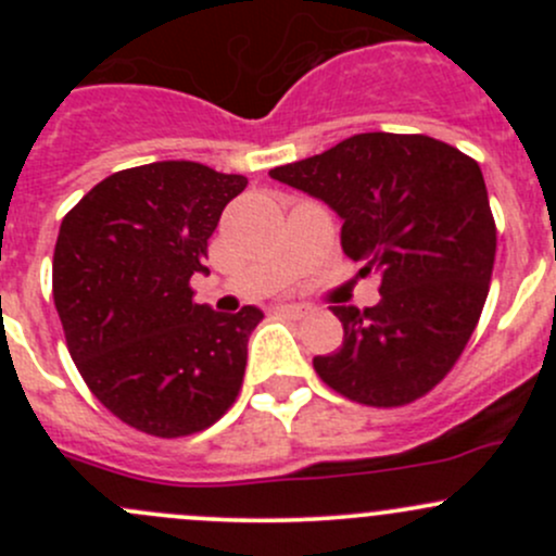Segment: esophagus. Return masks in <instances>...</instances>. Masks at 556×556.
I'll return each mask as SVG.
<instances>
[{
    "instance_id": "1",
    "label": "esophagus",
    "mask_w": 556,
    "mask_h": 556,
    "mask_svg": "<svg viewBox=\"0 0 556 556\" xmlns=\"http://www.w3.org/2000/svg\"><path fill=\"white\" fill-rule=\"evenodd\" d=\"M279 312L290 314V317H306V314H309L312 309H309V306H304V304H279Z\"/></svg>"
}]
</instances>
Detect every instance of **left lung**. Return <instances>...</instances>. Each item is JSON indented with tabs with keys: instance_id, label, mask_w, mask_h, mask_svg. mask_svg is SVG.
Listing matches in <instances>:
<instances>
[{
	"instance_id": "obj_1",
	"label": "left lung",
	"mask_w": 556,
	"mask_h": 556,
	"mask_svg": "<svg viewBox=\"0 0 556 556\" xmlns=\"http://www.w3.org/2000/svg\"><path fill=\"white\" fill-rule=\"evenodd\" d=\"M341 220V250L377 274L379 304L330 306L344 341L314 357L325 384L403 406L450 374L490 293L495 220L479 164L425 134H355L268 172Z\"/></svg>"
}]
</instances>
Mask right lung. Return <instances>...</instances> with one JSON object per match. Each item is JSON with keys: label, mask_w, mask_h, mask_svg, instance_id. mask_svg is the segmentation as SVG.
I'll return each instance as SVG.
<instances>
[{"label": "right lung", "mask_w": 556, "mask_h": 556, "mask_svg": "<svg viewBox=\"0 0 556 556\" xmlns=\"http://www.w3.org/2000/svg\"><path fill=\"white\" fill-rule=\"evenodd\" d=\"M247 188L242 174L155 161L110 174L61 220L53 301L93 395L131 428L177 439L228 412L242 387L257 306L195 304L206 242Z\"/></svg>", "instance_id": "add662e5"}]
</instances>
